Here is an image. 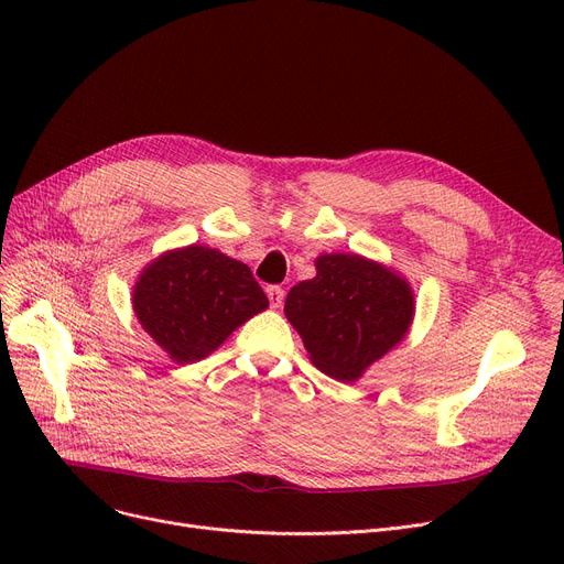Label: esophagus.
Here are the masks:
<instances>
[{"label":"esophagus","mask_w":564,"mask_h":564,"mask_svg":"<svg viewBox=\"0 0 564 564\" xmlns=\"http://www.w3.org/2000/svg\"><path fill=\"white\" fill-rule=\"evenodd\" d=\"M267 297H270L272 308H281L283 297H285V290L279 288V285H270V288H267Z\"/></svg>","instance_id":"1"}]
</instances>
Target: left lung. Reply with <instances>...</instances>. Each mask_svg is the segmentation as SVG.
Segmentation results:
<instances>
[{
	"label": "left lung",
	"instance_id": "1",
	"mask_svg": "<svg viewBox=\"0 0 564 564\" xmlns=\"http://www.w3.org/2000/svg\"><path fill=\"white\" fill-rule=\"evenodd\" d=\"M315 270L288 292L285 317L317 370L357 381L409 334L413 290L400 272L359 253H322Z\"/></svg>",
	"mask_w": 564,
	"mask_h": 564
}]
</instances>
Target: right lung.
<instances>
[{"mask_svg": "<svg viewBox=\"0 0 564 564\" xmlns=\"http://www.w3.org/2000/svg\"><path fill=\"white\" fill-rule=\"evenodd\" d=\"M267 302L251 270L217 249L189 245L148 262L134 288L132 308L173 364H196Z\"/></svg>", "mask_w": 564, "mask_h": 564, "instance_id": "1", "label": "right lung"}]
</instances>
